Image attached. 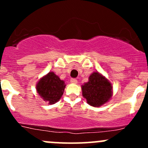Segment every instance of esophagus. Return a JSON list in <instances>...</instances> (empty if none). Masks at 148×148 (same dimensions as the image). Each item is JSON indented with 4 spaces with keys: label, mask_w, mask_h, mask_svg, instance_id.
Returning a JSON list of instances; mask_svg holds the SVG:
<instances>
[{
    "label": "esophagus",
    "mask_w": 148,
    "mask_h": 148,
    "mask_svg": "<svg viewBox=\"0 0 148 148\" xmlns=\"http://www.w3.org/2000/svg\"><path fill=\"white\" fill-rule=\"evenodd\" d=\"M70 82H71V83H74V84H77V79H74V78L71 79V80H70Z\"/></svg>",
    "instance_id": "1"
}]
</instances>
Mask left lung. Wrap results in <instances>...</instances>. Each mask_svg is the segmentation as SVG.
Returning a JSON list of instances; mask_svg holds the SVG:
<instances>
[{
  "label": "left lung",
  "instance_id": "1",
  "mask_svg": "<svg viewBox=\"0 0 148 148\" xmlns=\"http://www.w3.org/2000/svg\"><path fill=\"white\" fill-rule=\"evenodd\" d=\"M112 85L98 72H94L89 77V82L82 86V95L87 103L93 107H99L112 97Z\"/></svg>",
  "mask_w": 148,
  "mask_h": 148
}]
</instances>
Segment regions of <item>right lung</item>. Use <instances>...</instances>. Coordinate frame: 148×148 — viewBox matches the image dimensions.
Masks as SVG:
<instances>
[{
    "label": "right lung",
    "mask_w": 148,
    "mask_h": 148,
    "mask_svg": "<svg viewBox=\"0 0 148 148\" xmlns=\"http://www.w3.org/2000/svg\"><path fill=\"white\" fill-rule=\"evenodd\" d=\"M64 82L51 71L41 78L36 85L37 92L49 104H54L60 99L64 90Z\"/></svg>",
    "instance_id": "obj_1"
}]
</instances>
